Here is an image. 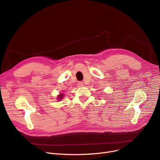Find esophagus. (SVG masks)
<instances>
[{
    "mask_svg": "<svg viewBox=\"0 0 160 160\" xmlns=\"http://www.w3.org/2000/svg\"><path fill=\"white\" fill-rule=\"evenodd\" d=\"M78 87H82L83 86H84V84H83V82H79L78 83Z\"/></svg>",
    "mask_w": 160,
    "mask_h": 160,
    "instance_id": "1",
    "label": "esophagus"
}]
</instances>
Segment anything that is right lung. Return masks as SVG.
<instances>
[{
    "label": "right lung",
    "instance_id": "obj_1",
    "mask_svg": "<svg viewBox=\"0 0 160 160\" xmlns=\"http://www.w3.org/2000/svg\"><path fill=\"white\" fill-rule=\"evenodd\" d=\"M63 94H60V95L59 96V98H58V99H62V97H63Z\"/></svg>",
    "mask_w": 160,
    "mask_h": 160
}]
</instances>
